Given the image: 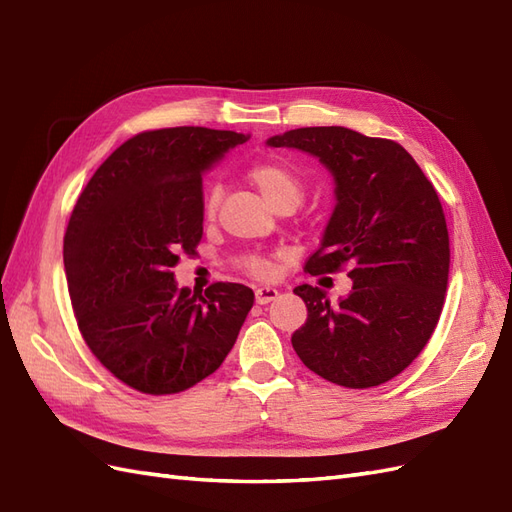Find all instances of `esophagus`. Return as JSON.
Returning <instances> with one entry per match:
<instances>
[{
    "label": "esophagus",
    "instance_id": "34e87169",
    "mask_svg": "<svg viewBox=\"0 0 512 512\" xmlns=\"http://www.w3.org/2000/svg\"><path fill=\"white\" fill-rule=\"evenodd\" d=\"M277 296H279V290H277V287H272V285L257 287V290H255V298H257L259 305H268Z\"/></svg>",
    "mask_w": 512,
    "mask_h": 512
}]
</instances>
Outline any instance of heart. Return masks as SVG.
Listing matches in <instances>:
<instances>
[{
	"instance_id": "b5f03b06",
	"label": "heart",
	"mask_w": 512,
	"mask_h": 512,
	"mask_svg": "<svg viewBox=\"0 0 512 512\" xmlns=\"http://www.w3.org/2000/svg\"><path fill=\"white\" fill-rule=\"evenodd\" d=\"M248 181L253 183L257 192L264 196V201L274 207H296L305 196V183L294 170L283 162H259L248 170ZM220 203V188H209L203 201V214L207 220H212L218 212ZM244 270L255 274V277H266L270 272V261L264 257H246Z\"/></svg>"
}]
</instances>
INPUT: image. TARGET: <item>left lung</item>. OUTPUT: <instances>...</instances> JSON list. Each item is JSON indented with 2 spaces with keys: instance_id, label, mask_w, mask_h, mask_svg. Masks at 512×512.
<instances>
[{
  "instance_id": "1",
  "label": "left lung",
  "mask_w": 512,
  "mask_h": 512,
  "mask_svg": "<svg viewBox=\"0 0 512 512\" xmlns=\"http://www.w3.org/2000/svg\"><path fill=\"white\" fill-rule=\"evenodd\" d=\"M268 147L305 151L329 168L335 209L309 274L348 268L352 290L339 303L298 285L307 322L292 346L311 372L368 389L409 368L439 322L450 272V238L437 190L398 142L348 127H300Z\"/></svg>"
}]
</instances>
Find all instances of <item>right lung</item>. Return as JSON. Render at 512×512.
Wrapping results in <instances>:
<instances>
[{"label": "right lung", "instance_id": "right-lung-1", "mask_svg": "<svg viewBox=\"0 0 512 512\" xmlns=\"http://www.w3.org/2000/svg\"><path fill=\"white\" fill-rule=\"evenodd\" d=\"M235 131L168 127L129 138L77 199L64 272L77 326L119 381L151 396L214 374L255 303L251 287H177L179 255L203 238V173L246 142Z\"/></svg>", "mask_w": 512, "mask_h": 512}]
</instances>
